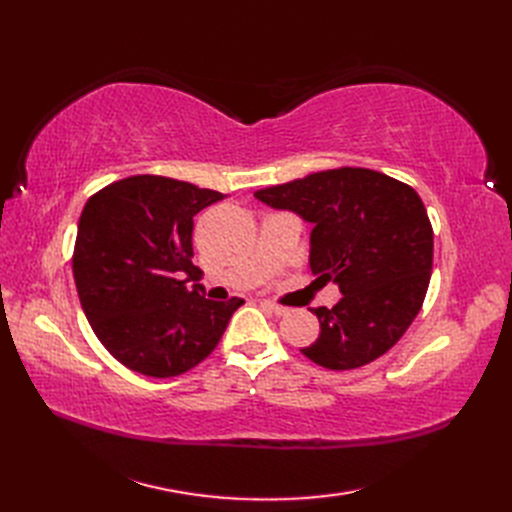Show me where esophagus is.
<instances>
[{"label":"esophagus","instance_id":"34e87169","mask_svg":"<svg viewBox=\"0 0 512 512\" xmlns=\"http://www.w3.org/2000/svg\"><path fill=\"white\" fill-rule=\"evenodd\" d=\"M262 307H265L267 312H271V314H275V316H286V314H290L288 307L275 305V303H271V301H262Z\"/></svg>","mask_w":512,"mask_h":512}]
</instances>
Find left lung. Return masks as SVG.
<instances>
[{
	"instance_id": "1",
	"label": "left lung",
	"mask_w": 512,
	"mask_h": 512,
	"mask_svg": "<svg viewBox=\"0 0 512 512\" xmlns=\"http://www.w3.org/2000/svg\"><path fill=\"white\" fill-rule=\"evenodd\" d=\"M312 224L309 269L344 294L312 307L320 335L301 352L320 367H363L391 350L425 301L433 230L410 185L369 168H333L254 194Z\"/></svg>"
}]
</instances>
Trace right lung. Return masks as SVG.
<instances>
[{
  "label": "right lung",
  "mask_w": 512,
  "mask_h": 512,
  "mask_svg": "<svg viewBox=\"0 0 512 512\" xmlns=\"http://www.w3.org/2000/svg\"><path fill=\"white\" fill-rule=\"evenodd\" d=\"M222 198L188 181L134 175L87 200L72 256L76 292L102 346L136 374L173 378L196 367L243 305L185 286L198 271L194 215Z\"/></svg>",
  "instance_id": "1"
}]
</instances>
